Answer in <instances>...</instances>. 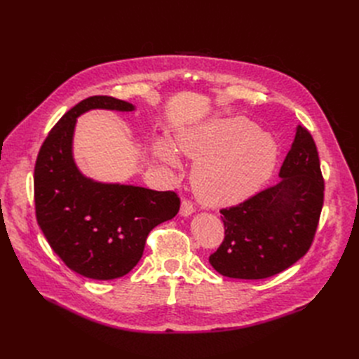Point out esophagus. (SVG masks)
Instances as JSON below:
<instances>
[{"instance_id": "34e87169", "label": "esophagus", "mask_w": 359, "mask_h": 359, "mask_svg": "<svg viewBox=\"0 0 359 359\" xmlns=\"http://www.w3.org/2000/svg\"><path fill=\"white\" fill-rule=\"evenodd\" d=\"M195 212V206H194V203L191 202V201H182V203H180V215L182 217H189V215H192Z\"/></svg>"}]
</instances>
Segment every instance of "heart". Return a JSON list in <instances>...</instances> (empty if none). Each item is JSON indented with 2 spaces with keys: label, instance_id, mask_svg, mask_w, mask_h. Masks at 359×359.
I'll use <instances>...</instances> for the list:
<instances>
[{
  "label": "heart",
  "instance_id": "1",
  "mask_svg": "<svg viewBox=\"0 0 359 359\" xmlns=\"http://www.w3.org/2000/svg\"><path fill=\"white\" fill-rule=\"evenodd\" d=\"M177 147L196 161L192 182L198 198L210 206H229L256 195L272 176L279 145L266 130L244 116L215 118L177 134ZM154 156L176 165L177 157L165 140H157Z\"/></svg>",
  "mask_w": 359,
  "mask_h": 359
}]
</instances>
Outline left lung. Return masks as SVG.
<instances>
[{
    "mask_svg": "<svg viewBox=\"0 0 359 359\" xmlns=\"http://www.w3.org/2000/svg\"><path fill=\"white\" fill-rule=\"evenodd\" d=\"M279 182L229 210L225 237L210 256L222 276L263 279L285 271L311 246L323 206L325 182L310 132L297 126Z\"/></svg>",
    "mask_w": 359,
    "mask_h": 359,
    "instance_id": "1",
    "label": "left lung"
}]
</instances>
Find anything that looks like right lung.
I'll return each instance as SVG.
<instances>
[{
	"instance_id": "right-lung-1",
	"label": "right lung",
	"mask_w": 359,
	"mask_h": 359,
	"mask_svg": "<svg viewBox=\"0 0 359 359\" xmlns=\"http://www.w3.org/2000/svg\"><path fill=\"white\" fill-rule=\"evenodd\" d=\"M94 109L132 111V103L93 96L58 121L34 165L37 224L65 265L86 278L107 280L126 275L140 262L149 231L180 208L175 192L134 184L103 183L81 173L74 160L77 118Z\"/></svg>"
}]
</instances>
